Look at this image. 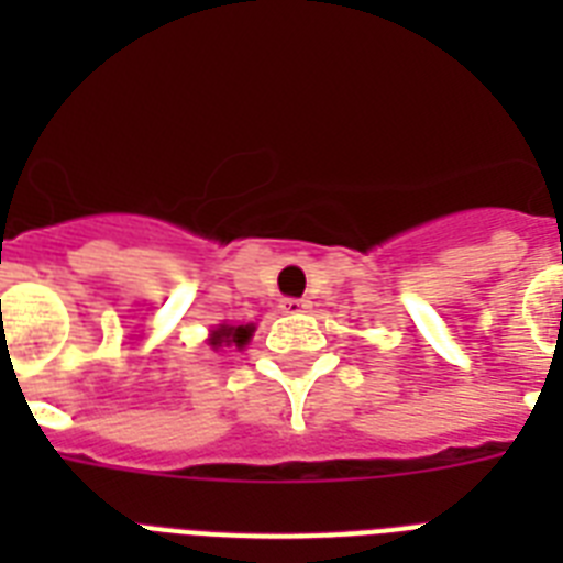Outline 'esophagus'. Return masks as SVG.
Masks as SVG:
<instances>
[{
	"label": "esophagus",
	"mask_w": 563,
	"mask_h": 563,
	"mask_svg": "<svg viewBox=\"0 0 563 563\" xmlns=\"http://www.w3.org/2000/svg\"><path fill=\"white\" fill-rule=\"evenodd\" d=\"M309 306H312V300H306V297H283V300H280V309H283V312H289V314L306 312Z\"/></svg>",
	"instance_id": "esophagus-1"
}]
</instances>
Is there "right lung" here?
Masks as SVG:
<instances>
[{
	"label": "right lung",
	"instance_id": "add662e5",
	"mask_svg": "<svg viewBox=\"0 0 563 563\" xmlns=\"http://www.w3.org/2000/svg\"><path fill=\"white\" fill-rule=\"evenodd\" d=\"M251 332L254 327H231V323H222L219 329H213V335H210V346L219 350V346H245L249 344Z\"/></svg>",
	"mask_w": 563,
	"mask_h": 563
}]
</instances>
